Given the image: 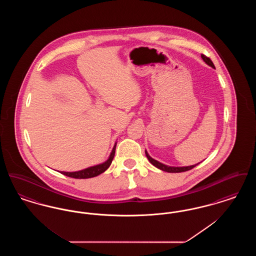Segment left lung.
Segmentation results:
<instances>
[{
  "instance_id": "8db88e82",
  "label": "left lung",
  "mask_w": 256,
  "mask_h": 256,
  "mask_svg": "<svg viewBox=\"0 0 256 256\" xmlns=\"http://www.w3.org/2000/svg\"><path fill=\"white\" fill-rule=\"evenodd\" d=\"M202 58L206 61V63H207L209 66H211L212 68H215V66H214L212 60H211L209 58H207L206 56L202 54ZM146 152V158L148 159V161H150L154 166H156V168H158L160 170H164V172H186V170L193 169L194 167H196V166L198 164H198H196V165L188 166V167H169V166H166V165L160 163L158 161H156V159L152 158L148 156V154L146 152Z\"/></svg>"
}]
</instances>
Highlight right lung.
Returning <instances> with one entry per match:
<instances>
[{
	"instance_id": "add662e5",
	"label": "right lung",
	"mask_w": 256,
	"mask_h": 256,
	"mask_svg": "<svg viewBox=\"0 0 256 256\" xmlns=\"http://www.w3.org/2000/svg\"><path fill=\"white\" fill-rule=\"evenodd\" d=\"M115 150H116V144H115V146H114L112 152H111V154H110V158L108 159V160H106L104 163H102V164L96 165V166L87 168V169H84V170H78V172H61V174H65V176H67L73 178H90L97 176L98 174H100L102 172H104V170H106L108 169V167H110L112 160L114 158Z\"/></svg>"
}]
</instances>
